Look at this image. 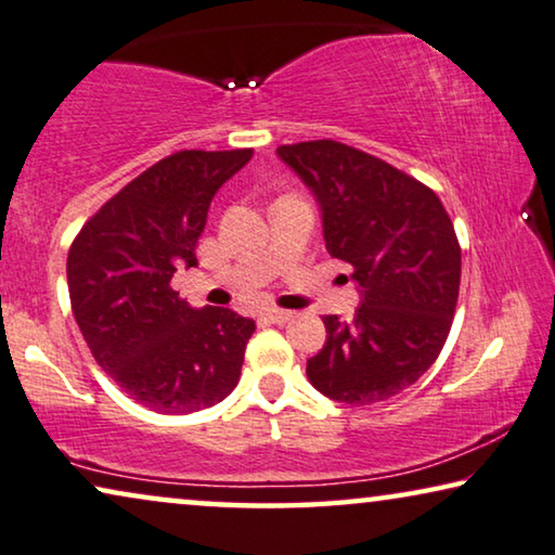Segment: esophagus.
Instances as JSON below:
<instances>
[{
    "label": "esophagus",
    "instance_id": "esophagus-1",
    "mask_svg": "<svg viewBox=\"0 0 555 555\" xmlns=\"http://www.w3.org/2000/svg\"><path fill=\"white\" fill-rule=\"evenodd\" d=\"M263 319H269L271 324H286L292 319V311L286 309H267L263 311Z\"/></svg>",
    "mask_w": 555,
    "mask_h": 555
}]
</instances>
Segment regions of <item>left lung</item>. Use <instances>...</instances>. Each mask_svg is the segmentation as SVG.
I'll use <instances>...</instances> for the list:
<instances>
[{
  "instance_id": "left-lung-1",
  "label": "left lung",
  "mask_w": 555,
  "mask_h": 555,
  "mask_svg": "<svg viewBox=\"0 0 555 555\" xmlns=\"http://www.w3.org/2000/svg\"><path fill=\"white\" fill-rule=\"evenodd\" d=\"M276 153L314 193L326 251L362 292L349 324L324 317L326 345L307 377L330 400L385 402L430 370L450 334L460 244L448 210L417 178L337 140Z\"/></svg>"
}]
</instances>
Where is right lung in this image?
<instances>
[{"mask_svg":"<svg viewBox=\"0 0 555 555\" xmlns=\"http://www.w3.org/2000/svg\"><path fill=\"white\" fill-rule=\"evenodd\" d=\"M251 155H168L115 193L69 246V304L92 357L130 400L160 415L214 408L238 385L254 319L193 309L170 281L198 263L210 201Z\"/></svg>","mask_w":555,"mask_h":555,"instance_id":"right-lung-1","label":"right lung"}]
</instances>
